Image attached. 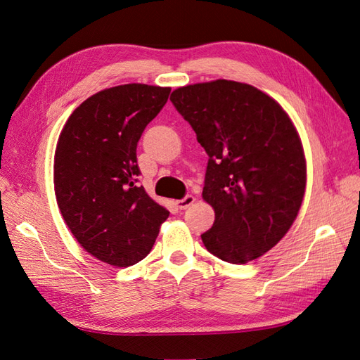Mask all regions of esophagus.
Returning <instances> with one entry per match:
<instances>
[{"mask_svg": "<svg viewBox=\"0 0 360 360\" xmlns=\"http://www.w3.org/2000/svg\"><path fill=\"white\" fill-rule=\"evenodd\" d=\"M195 202V198L192 197V195H186V197H184L183 200H179L177 201V207L180 210H186V209H189V207L192 205Z\"/></svg>", "mask_w": 360, "mask_h": 360, "instance_id": "1", "label": "esophagus"}]
</instances>
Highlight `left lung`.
<instances>
[{
	"mask_svg": "<svg viewBox=\"0 0 360 360\" xmlns=\"http://www.w3.org/2000/svg\"><path fill=\"white\" fill-rule=\"evenodd\" d=\"M169 101L209 155L202 198L214 222L204 246L233 264L264 255L290 230L307 186L288 114L255 86L226 79L180 86Z\"/></svg>",
	"mask_w": 360,
	"mask_h": 360,
	"instance_id": "1",
	"label": "left lung"
}]
</instances>
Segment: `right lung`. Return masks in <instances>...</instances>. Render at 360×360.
<instances>
[{
  "instance_id": "right-lung-1",
  "label": "right lung",
  "mask_w": 360,
  "mask_h": 360,
  "mask_svg": "<svg viewBox=\"0 0 360 360\" xmlns=\"http://www.w3.org/2000/svg\"><path fill=\"white\" fill-rule=\"evenodd\" d=\"M169 93L146 84L102 90L76 108L58 138L53 188L63 219L86 252L115 267L146 258L169 214L136 186L138 141Z\"/></svg>"
}]
</instances>
